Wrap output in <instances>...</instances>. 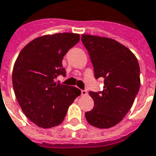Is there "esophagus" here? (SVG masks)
<instances>
[{"mask_svg":"<svg viewBox=\"0 0 156 156\" xmlns=\"http://www.w3.org/2000/svg\"><path fill=\"white\" fill-rule=\"evenodd\" d=\"M81 94L82 96H86V95L88 94V92L86 91V90H81Z\"/></svg>","mask_w":156,"mask_h":156,"instance_id":"1","label":"esophagus"}]
</instances>
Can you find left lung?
<instances>
[{"label": "left lung", "mask_w": 156, "mask_h": 156, "mask_svg": "<svg viewBox=\"0 0 156 156\" xmlns=\"http://www.w3.org/2000/svg\"><path fill=\"white\" fill-rule=\"evenodd\" d=\"M81 40L90 56L94 78H104L102 91L88 93L94 106L85 117L94 127L111 128L126 115L139 93L140 65L133 52L114 39L83 34Z\"/></svg>", "instance_id": "1"}]
</instances>
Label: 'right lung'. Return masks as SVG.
Returning a JSON list of instances; mask_svg holds the SVG:
<instances>
[{"label":"right lung","instance_id":"obj_1","mask_svg":"<svg viewBox=\"0 0 156 156\" xmlns=\"http://www.w3.org/2000/svg\"><path fill=\"white\" fill-rule=\"evenodd\" d=\"M76 33L46 35L29 42L19 53L12 72V84L22 111L41 128H51L64 119L68 106L81 94L73 86L56 83L66 76L62 59L78 43Z\"/></svg>","mask_w":156,"mask_h":156}]
</instances>
